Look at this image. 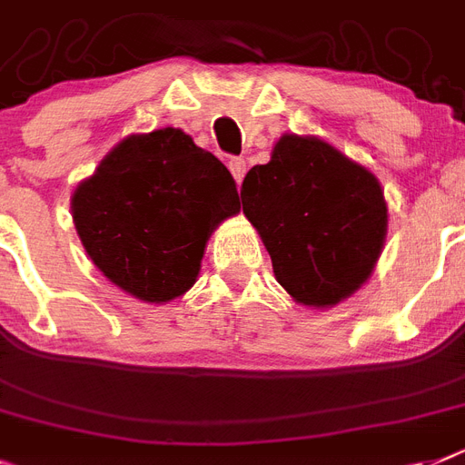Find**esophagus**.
<instances>
[{"mask_svg":"<svg viewBox=\"0 0 465 465\" xmlns=\"http://www.w3.org/2000/svg\"><path fill=\"white\" fill-rule=\"evenodd\" d=\"M228 168L230 173H232V178H235L237 185H240L242 180H244V173H247V163H244V159H230Z\"/></svg>","mask_w":465,"mask_h":465,"instance_id":"esophagus-1","label":"esophagus"}]
</instances>
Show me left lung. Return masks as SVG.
<instances>
[{
	"instance_id": "left-lung-1",
	"label": "left lung",
	"mask_w": 465,
	"mask_h": 465,
	"mask_svg": "<svg viewBox=\"0 0 465 465\" xmlns=\"http://www.w3.org/2000/svg\"><path fill=\"white\" fill-rule=\"evenodd\" d=\"M242 211L287 294L335 306L371 278L387 235L378 178L318 137L282 135L242 183Z\"/></svg>"
}]
</instances>
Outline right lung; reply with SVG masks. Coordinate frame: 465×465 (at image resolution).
Masks as SVG:
<instances>
[{"instance_id":"obj_1","label":"right lung","mask_w":465,"mask_h":465,"mask_svg":"<svg viewBox=\"0 0 465 465\" xmlns=\"http://www.w3.org/2000/svg\"><path fill=\"white\" fill-rule=\"evenodd\" d=\"M92 263L123 292L163 304L197 282L206 242L240 211L228 168L178 128L130 135L71 199Z\"/></svg>"}]
</instances>
